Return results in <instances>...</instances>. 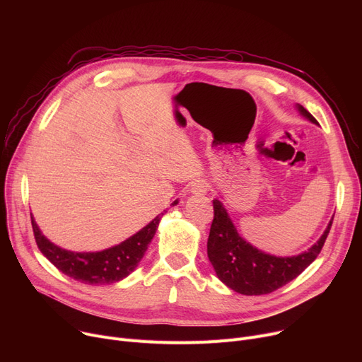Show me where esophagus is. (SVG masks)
<instances>
[{
    "instance_id": "esophagus-1",
    "label": "esophagus",
    "mask_w": 362,
    "mask_h": 362,
    "mask_svg": "<svg viewBox=\"0 0 362 362\" xmlns=\"http://www.w3.org/2000/svg\"><path fill=\"white\" fill-rule=\"evenodd\" d=\"M192 194H198V195H204L208 191V183L205 180H197L192 183L191 186Z\"/></svg>"
}]
</instances>
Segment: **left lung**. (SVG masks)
Here are the masks:
<instances>
[{
	"mask_svg": "<svg viewBox=\"0 0 362 362\" xmlns=\"http://www.w3.org/2000/svg\"><path fill=\"white\" fill-rule=\"evenodd\" d=\"M298 110L310 122L318 123L302 105H298ZM213 206L214 218L206 242L208 258L226 286L242 295L272 293L298 277L321 252L333 223L332 218L325 233L307 252L283 258L254 248L239 236L218 199L213 201Z\"/></svg>",
	"mask_w": 362,
	"mask_h": 362,
	"instance_id": "left-lung-1",
	"label": "left lung"
}]
</instances>
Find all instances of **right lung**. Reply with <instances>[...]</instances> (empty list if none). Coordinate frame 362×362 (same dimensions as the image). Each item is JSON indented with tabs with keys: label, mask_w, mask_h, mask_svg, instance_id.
<instances>
[{
	"label": "right lung",
	"mask_w": 362,
	"mask_h": 362,
	"mask_svg": "<svg viewBox=\"0 0 362 362\" xmlns=\"http://www.w3.org/2000/svg\"><path fill=\"white\" fill-rule=\"evenodd\" d=\"M176 204L177 201L171 205ZM163 214L164 213L157 216L142 230L120 245L100 252H71L59 248L37 229L33 217L32 229L37 248L62 273L86 284H110L127 277L136 269V265L148 250L149 242L157 232Z\"/></svg>",
	"instance_id": "obj_1"
}]
</instances>
